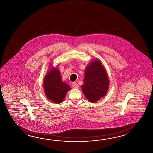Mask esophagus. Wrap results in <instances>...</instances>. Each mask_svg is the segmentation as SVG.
<instances>
[{"label":"esophagus","instance_id":"obj_1","mask_svg":"<svg viewBox=\"0 0 153 153\" xmlns=\"http://www.w3.org/2000/svg\"><path fill=\"white\" fill-rule=\"evenodd\" d=\"M73 86L74 87V88H77L79 87V85L78 84V83H76V82H73Z\"/></svg>","mask_w":153,"mask_h":153}]
</instances>
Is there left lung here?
<instances>
[{"label":"left lung","mask_w":153,"mask_h":153,"mask_svg":"<svg viewBox=\"0 0 153 153\" xmlns=\"http://www.w3.org/2000/svg\"><path fill=\"white\" fill-rule=\"evenodd\" d=\"M84 84L81 90L88 101L95 103L107 93L109 79L107 73L100 61L94 59L88 64L85 69Z\"/></svg>","instance_id":"obj_1"}]
</instances>
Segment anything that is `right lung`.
I'll list each match as a JSON object with an SVG mask.
<instances>
[{
    "instance_id": "1",
    "label": "right lung",
    "mask_w": 153,
    "mask_h": 153,
    "mask_svg": "<svg viewBox=\"0 0 153 153\" xmlns=\"http://www.w3.org/2000/svg\"><path fill=\"white\" fill-rule=\"evenodd\" d=\"M43 81V88L46 97L52 102L59 104L64 100L67 93L71 90L68 84L62 81L59 68L50 64Z\"/></svg>"
}]
</instances>
